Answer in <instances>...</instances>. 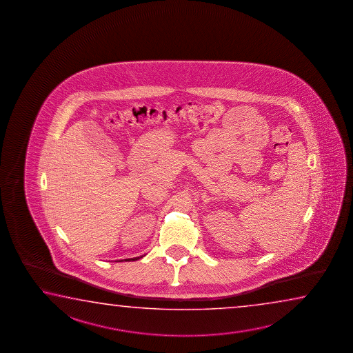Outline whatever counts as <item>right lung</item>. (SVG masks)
<instances>
[{"label": "right lung", "mask_w": 353, "mask_h": 353, "mask_svg": "<svg viewBox=\"0 0 353 353\" xmlns=\"http://www.w3.org/2000/svg\"><path fill=\"white\" fill-rule=\"evenodd\" d=\"M144 257V256H139V257H134V258H128V259H121L120 262H122V261H125V262H133V261H137V259H139V258Z\"/></svg>", "instance_id": "1"}]
</instances>
